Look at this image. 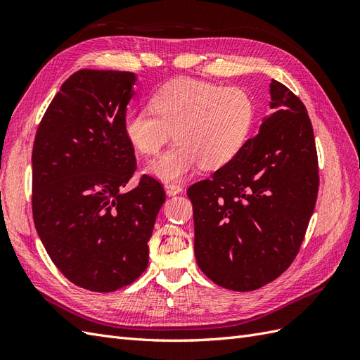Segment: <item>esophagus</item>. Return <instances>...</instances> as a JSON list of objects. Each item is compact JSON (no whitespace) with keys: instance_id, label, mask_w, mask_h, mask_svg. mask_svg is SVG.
Listing matches in <instances>:
<instances>
[{"instance_id":"esophagus-1","label":"esophagus","mask_w":360,"mask_h":360,"mask_svg":"<svg viewBox=\"0 0 360 360\" xmlns=\"http://www.w3.org/2000/svg\"><path fill=\"white\" fill-rule=\"evenodd\" d=\"M165 192L168 197H174V195H179L183 192V188L180 186V184H176V183H168L165 184Z\"/></svg>"}]
</instances>
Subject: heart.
Here are the masks:
<instances>
[{
	"instance_id": "obj_1",
	"label": "heart",
	"mask_w": 360,
	"mask_h": 360,
	"mask_svg": "<svg viewBox=\"0 0 360 360\" xmlns=\"http://www.w3.org/2000/svg\"><path fill=\"white\" fill-rule=\"evenodd\" d=\"M146 110H130L123 132L139 153L155 155L172 138L176 144L151 160L146 171L162 181L181 180L201 163L219 168L236 158L254 122V102L238 86L197 79L169 82Z\"/></svg>"
}]
</instances>
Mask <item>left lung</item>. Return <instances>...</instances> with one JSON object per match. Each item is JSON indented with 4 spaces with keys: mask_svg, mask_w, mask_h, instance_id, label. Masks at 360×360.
Returning <instances> with one entry per match:
<instances>
[{
    "mask_svg": "<svg viewBox=\"0 0 360 360\" xmlns=\"http://www.w3.org/2000/svg\"><path fill=\"white\" fill-rule=\"evenodd\" d=\"M271 112L209 180L192 184L195 258L214 284L252 291L296 258L319 192V162L307 108L271 79Z\"/></svg>",
    "mask_w": 360,
    "mask_h": 360,
    "instance_id": "1",
    "label": "left lung"
}]
</instances>
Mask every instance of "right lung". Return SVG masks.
I'll list each match as a JSON object with an SVG mask.
<instances>
[{
  "instance_id": "right-lung-1",
  "label": "right lung",
  "mask_w": 360,
  "mask_h": 360,
  "mask_svg": "<svg viewBox=\"0 0 360 360\" xmlns=\"http://www.w3.org/2000/svg\"><path fill=\"white\" fill-rule=\"evenodd\" d=\"M136 75L82 69L61 85L32 147V217L52 263L75 285L110 292L148 266V240L165 202L136 169L123 132Z\"/></svg>"
}]
</instances>
